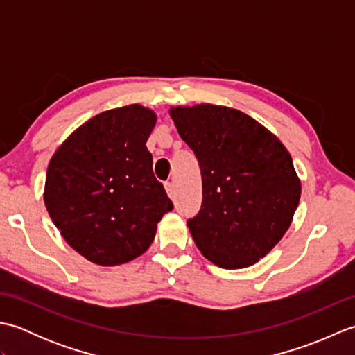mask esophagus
<instances>
[{"mask_svg":"<svg viewBox=\"0 0 355 355\" xmlns=\"http://www.w3.org/2000/svg\"><path fill=\"white\" fill-rule=\"evenodd\" d=\"M164 189H166V193L169 195V198L173 200V197H175V191H173V184L172 183H164Z\"/></svg>","mask_w":355,"mask_h":355,"instance_id":"1","label":"esophagus"}]
</instances>
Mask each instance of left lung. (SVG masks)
Listing matches in <instances>:
<instances>
[{
  "label": "left lung",
  "instance_id": "obj_1",
  "mask_svg": "<svg viewBox=\"0 0 355 355\" xmlns=\"http://www.w3.org/2000/svg\"><path fill=\"white\" fill-rule=\"evenodd\" d=\"M169 114L198 158L202 205L187 221L206 259L245 268L273 250L291 225L300 180L276 135L245 112L212 103L171 107Z\"/></svg>",
  "mask_w": 355,
  "mask_h": 355
}]
</instances>
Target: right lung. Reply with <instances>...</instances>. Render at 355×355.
Listing matches in <instances>:
<instances>
[{
    "instance_id": "right-lung-1",
    "label": "right lung",
    "mask_w": 355,
    "mask_h": 355,
    "mask_svg": "<svg viewBox=\"0 0 355 355\" xmlns=\"http://www.w3.org/2000/svg\"><path fill=\"white\" fill-rule=\"evenodd\" d=\"M157 114L139 103L76 128L47 168L44 202L73 250L114 267L145 253L172 201L153 172L146 141Z\"/></svg>"
}]
</instances>
